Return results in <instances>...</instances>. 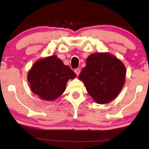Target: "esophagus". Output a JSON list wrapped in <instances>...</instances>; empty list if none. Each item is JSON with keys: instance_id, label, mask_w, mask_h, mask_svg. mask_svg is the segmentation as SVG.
Returning a JSON list of instances; mask_svg holds the SVG:
<instances>
[{"instance_id": "1", "label": "esophagus", "mask_w": 149, "mask_h": 149, "mask_svg": "<svg viewBox=\"0 0 149 149\" xmlns=\"http://www.w3.org/2000/svg\"><path fill=\"white\" fill-rule=\"evenodd\" d=\"M74 72H75V74H76L77 75H78L79 74H80V70H79V68L75 69V70H74Z\"/></svg>"}]
</instances>
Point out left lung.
I'll return each instance as SVG.
<instances>
[{
    "label": "left lung",
    "instance_id": "8db88e82",
    "mask_svg": "<svg viewBox=\"0 0 149 149\" xmlns=\"http://www.w3.org/2000/svg\"><path fill=\"white\" fill-rule=\"evenodd\" d=\"M126 74L125 65L116 56L96 53L88 57L79 79L94 101L104 104L118 96L125 84Z\"/></svg>",
    "mask_w": 149,
    "mask_h": 149
}]
</instances>
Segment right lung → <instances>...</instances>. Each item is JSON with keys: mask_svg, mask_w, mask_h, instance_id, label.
<instances>
[{"mask_svg": "<svg viewBox=\"0 0 149 149\" xmlns=\"http://www.w3.org/2000/svg\"><path fill=\"white\" fill-rule=\"evenodd\" d=\"M75 77L70 68L55 55L35 62L27 74L32 92L47 101L55 100L65 92L68 81Z\"/></svg>", "mask_w": 149, "mask_h": 149, "instance_id": "obj_1", "label": "right lung"}]
</instances>
